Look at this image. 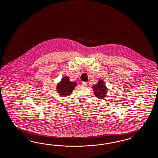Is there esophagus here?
Returning a JSON list of instances; mask_svg holds the SVG:
<instances>
[{"instance_id":"esophagus-1","label":"esophagus","mask_w":158,"mask_h":158,"mask_svg":"<svg viewBox=\"0 0 158 158\" xmlns=\"http://www.w3.org/2000/svg\"><path fill=\"white\" fill-rule=\"evenodd\" d=\"M81 85L83 86H87V82L83 81V82L81 83Z\"/></svg>"}]
</instances>
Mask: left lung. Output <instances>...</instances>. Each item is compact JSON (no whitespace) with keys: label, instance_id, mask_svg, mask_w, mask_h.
I'll return each instance as SVG.
<instances>
[{"label":"left lung","instance_id":"left-lung-1","mask_svg":"<svg viewBox=\"0 0 158 158\" xmlns=\"http://www.w3.org/2000/svg\"><path fill=\"white\" fill-rule=\"evenodd\" d=\"M92 87L96 97H97L99 99L104 98L107 93L108 89L105 86L104 81L101 80H98V83L96 84V85L93 86Z\"/></svg>","mask_w":158,"mask_h":158}]
</instances>
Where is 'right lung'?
I'll list each match as a JSON object with an SVG mask.
<instances>
[{
	"instance_id": "right-lung-1",
	"label": "right lung",
	"mask_w": 158,
	"mask_h": 158,
	"mask_svg": "<svg viewBox=\"0 0 158 158\" xmlns=\"http://www.w3.org/2000/svg\"><path fill=\"white\" fill-rule=\"evenodd\" d=\"M77 86V83L75 81H71L69 77H62L61 81L58 83L56 89L60 96L67 97L72 93Z\"/></svg>"
}]
</instances>
